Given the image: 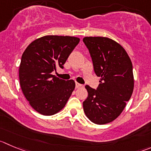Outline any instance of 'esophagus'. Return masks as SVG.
<instances>
[{"label": "esophagus", "instance_id": "1", "mask_svg": "<svg viewBox=\"0 0 151 151\" xmlns=\"http://www.w3.org/2000/svg\"><path fill=\"white\" fill-rule=\"evenodd\" d=\"M83 85L81 84H78V83H76V87L77 89L78 88H80V87H82Z\"/></svg>", "mask_w": 151, "mask_h": 151}]
</instances>
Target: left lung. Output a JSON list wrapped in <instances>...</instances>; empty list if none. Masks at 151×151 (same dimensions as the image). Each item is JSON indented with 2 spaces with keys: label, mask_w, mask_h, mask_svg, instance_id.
<instances>
[{
  "label": "left lung",
  "mask_w": 151,
  "mask_h": 151,
  "mask_svg": "<svg viewBox=\"0 0 151 151\" xmlns=\"http://www.w3.org/2000/svg\"><path fill=\"white\" fill-rule=\"evenodd\" d=\"M100 84L96 90L86 85L88 96L83 102L92 122L105 124L114 121L130 100L134 87L133 65L127 52L107 37H84Z\"/></svg>",
  "instance_id": "1"
}]
</instances>
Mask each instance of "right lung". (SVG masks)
<instances>
[{
  "instance_id": "add662e5",
  "label": "right lung",
  "mask_w": 151,
  "mask_h": 151,
  "mask_svg": "<svg viewBox=\"0 0 151 151\" xmlns=\"http://www.w3.org/2000/svg\"><path fill=\"white\" fill-rule=\"evenodd\" d=\"M80 38L45 35L29 44L19 66V80L25 98L35 111L52 116L61 111L74 90L73 80L64 81L52 74L63 68Z\"/></svg>"
}]
</instances>
